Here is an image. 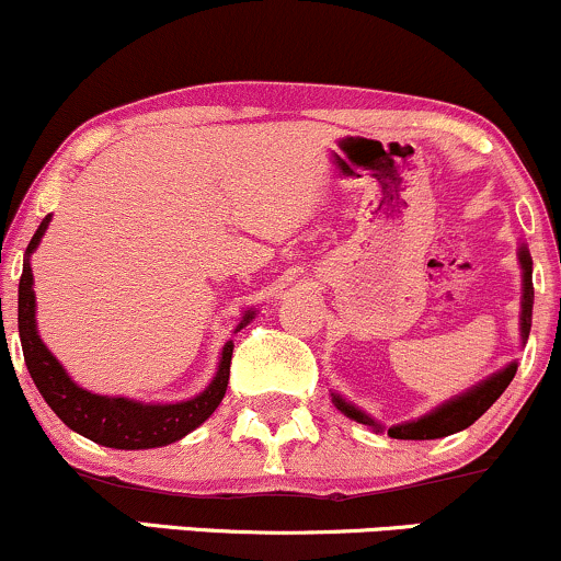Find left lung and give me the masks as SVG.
<instances>
[{"label":"left lung","instance_id":"obj_1","mask_svg":"<svg viewBox=\"0 0 561 561\" xmlns=\"http://www.w3.org/2000/svg\"><path fill=\"white\" fill-rule=\"evenodd\" d=\"M519 266H523V311H519V332H523V343L530 334V321H533V261L527 248H519ZM514 375H517V364H508L501 371H495L488 379H482L480 385H474L472 390L461 392V396L450 398L443 405H437L435 411L420 416L414 422L396 424V427L388 430L390 437L396 440H435V437H446L459 433V430H467L469 424H474L485 414L491 405L499 401L501 392L508 388ZM332 403L343 411L345 416L356 420L358 424H369L371 430H382L379 424L371 420L369 414H364L362 409H356L353 403H347L343 396L332 392Z\"/></svg>","mask_w":561,"mask_h":561}]
</instances>
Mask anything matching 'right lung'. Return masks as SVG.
I'll use <instances>...</instances> for the list:
<instances>
[{
  "label": "right lung",
  "instance_id": "obj_1",
  "mask_svg": "<svg viewBox=\"0 0 561 561\" xmlns=\"http://www.w3.org/2000/svg\"><path fill=\"white\" fill-rule=\"evenodd\" d=\"M49 218L38 224L36 234L31 237L28 250H25L21 287H18V332H21L23 358L28 366V375L42 392L49 409L68 424L73 433H79L89 440L100 443L107 448H124V450H141V448H158L169 446V443L182 440L186 433L199 427L221 403L224 392L229 385V364L234 343L224 345L221 362L214 382L208 385L199 396L190 398L182 403H141L131 398H107L96 396L79 388L62 364L49 353V347L42 343L36 332V298H34V274H31V253L36 244L42 242L44 231L49 227ZM255 311H248L242 317V330Z\"/></svg>",
  "mask_w": 561,
  "mask_h": 561
}]
</instances>
